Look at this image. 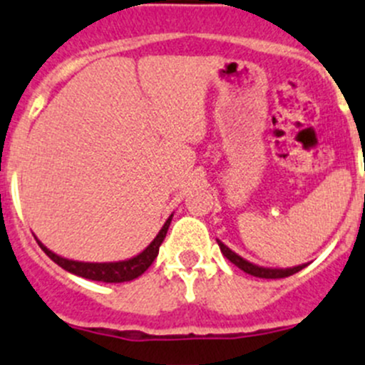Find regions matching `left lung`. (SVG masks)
Masks as SVG:
<instances>
[{"instance_id": "left-lung-1", "label": "left lung", "mask_w": 365, "mask_h": 365, "mask_svg": "<svg viewBox=\"0 0 365 365\" xmlns=\"http://www.w3.org/2000/svg\"><path fill=\"white\" fill-rule=\"evenodd\" d=\"M217 244L219 247H221V253L225 255L226 258H228L232 264H235L237 267L242 269L244 272H247V274H251V277H257V278H285V277H291V274H294V272L302 271L303 267H307V264H302V265H294V267H262V265H257L253 264V262L246 260V258H242L240 255H237L235 251L230 250L226 244H222L221 240L217 239Z\"/></svg>"}]
</instances>
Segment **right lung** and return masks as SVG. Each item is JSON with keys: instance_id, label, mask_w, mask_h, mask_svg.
Here are the masks:
<instances>
[{"instance_id": "add662e5", "label": "right lung", "mask_w": 365, "mask_h": 365, "mask_svg": "<svg viewBox=\"0 0 365 365\" xmlns=\"http://www.w3.org/2000/svg\"><path fill=\"white\" fill-rule=\"evenodd\" d=\"M173 214L169 215L168 221L164 222V226L160 228V232L157 233L153 240L150 242V246L144 247L139 255L132 258H126V260H118V262H81V260H73V258L60 257V255L53 253L51 250L44 246L41 240L35 237L37 244L41 246V250L51 258L55 264H58L60 267L66 269L71 274H76V277L87 278V280L93 282H105V284H121V282H132L135 278H139L151 264L157 258L158 250H160V244L164 242L165 233H168L169 225H171Z\"/></svg>"}]
</instances>
